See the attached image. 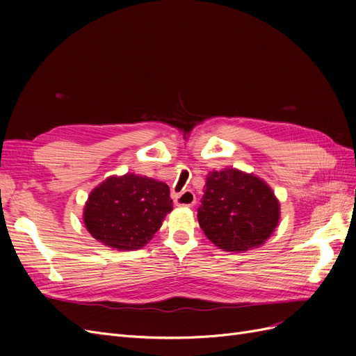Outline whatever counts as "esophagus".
Masks as SVG:
<instances>
[{"label": "esophagus", "mask_w": 356, "mask_h": 356, "mask_svg": "<svg viewBox=\"0 0 356 356\" xmlns=\"http://www.w3.org/2000/svg\"><path fill=\"white\" fill-rule=\"evenodd\" d=\"M174 202L177 207H193L196 202V196L195 193L190 191V190H184L181 193H177V195H174Z\"/></svg>", "instance_id": "34e87169"}]
</instances>
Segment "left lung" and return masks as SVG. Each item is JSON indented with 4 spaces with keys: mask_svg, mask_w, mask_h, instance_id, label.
<instances>
[{
    "mask_svg": "<svg viewBox=\"0 0 356 356\" xmlns=\"http://www.w3.org/2000/svg\"><path fill=\"white\" fill-rule=\"evenodd\" d=\"M197 209L200 229L224 251H248L268 239L279 202L264 181L238 169L209 172Z\"/></svg>",
    "mask_w": 356,
    "mask_h": 356,
    "instance_id": "8db88e82",
    "label": "left lung"
}]
</instances>
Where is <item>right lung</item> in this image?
<instances>
[{
	"instance_id": "obj_1",
	"label": "right lung",
	"mask_w": 356,
	"mask_h": 356,
	"mask_svg": "<svg viewBox=\"0 0 356 356\" xmlns=\"http://www.w3.org/2000/svg\"><path fill=\"white\" fill-rule=\"evenodd\" d=\"M170 211L165 182L127 174L108 178L90 193L84 224L96 241L132 251L152 241Z\"/></svg>"
}]
</instances>
